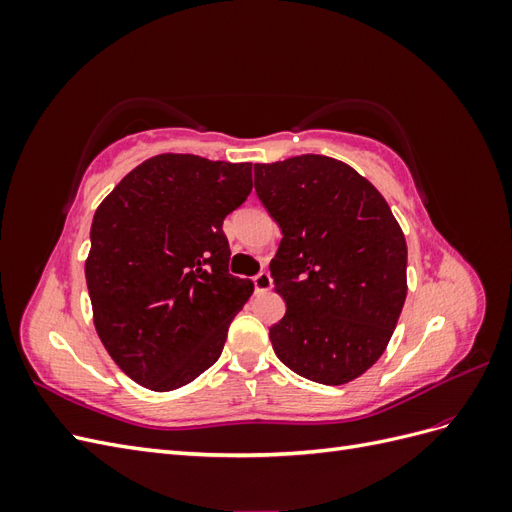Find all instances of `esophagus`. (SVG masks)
Here are the masks:
<instances>
[{"instance_id":"esophagus-1","label":"esophagus","mask_w":512,"mask_h":512,"mask_svg":"<svg viewBox=\"0 0 512 512\" xmlns=\"http://www.w3.org/2000/svg\"><path fill=\"white\" fill-rule=\"evenodd\" d=\"M271 286H273V280L267 271H260L258 275H254L256 292H267V290H271Z\"/></svg>"}]
</instances>
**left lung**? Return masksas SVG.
Listing matches in <instances>:
<instances>
[{"label": "left lung", "instance_id": "1", "mask_svg": "<svg viewBox=\"0 0 512 512\" xmlns=\"http://www.w3.org/2000/svg\"><path fill=\"white\" fill-rule=\"evenodd\" d=\"M254 181L282 230L269 265L286 301L269 329L277 359L320 384L359 378L389 344L408 292L391 207L354 168L314 153L256 164Z\"/></svg>", "mask_w": 512, "mask_h": 512}]
</instances>
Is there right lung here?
<instances>
[{
    "label": "right lung",
    "mask_w": 512,
    "mask_h": 512,
    "mask_svg": "<svg viewBox=\"0 0 512 512\" xmlns=\"http://www.w3.org/2000/svg\"><path fill=\"white\" fill-rule=\"evenodd\" d=\"M252 192V164L162 153L98 207L85 262L94 324L134 382L175 391L220 359L254 284L228 273L224 218Z\"/></svg>",
    "instance_id": "right-lung-1"
}]
</instances>
